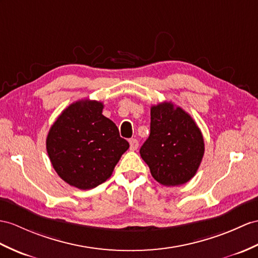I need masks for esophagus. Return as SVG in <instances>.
<instances>
[{"label": "esophagus", "instance_id": "esophagus-1", "mask_svg": "<svg viewBox=\"0 0 258 258\" xmlns=\"http://www.w3.org/2000/svg\"><path fill=\"white\" fill-rule=\"evenodd\" d=\"M129 144H130V150L131 151H136L138 149V147H139V142H138L137 139H130L129 140Z\"/></svg>", "mask_w": 258, "mask_h": 258}]
</instances>
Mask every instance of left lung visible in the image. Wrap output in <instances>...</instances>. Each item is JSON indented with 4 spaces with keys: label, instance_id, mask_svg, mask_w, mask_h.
Segmentation results:
<instances>
[{
    "label": "left lung",
    "instance_id": "obj_1",
    "mask_svg": "<svg viewBox=\"0 0 258 258\" xmlns=\"http://www.w3.org/2000/svg\"><path fill=\"white\" fill-rule=\"evenodd\" d=\"M204 153L203 134L189 114L172 102L151 107L150 136L140 155L156 181L164 186L187 183L196 174Z\"/></svg>",
    "mask_w": 258,
    "mask_h": 258
}]
</instances>
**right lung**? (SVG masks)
<instances>
[{
  "label": "right lung",
  "mask_w": 258,
  "mask_h": 258,
  "mask_svg": "<svg viewBox=\"0 0 258 258\" xmlns=\"http://www.w3.org/2000/svg\"><path fill=\"white\" fill-rule=\"evenodd\" d=\"M103 108L97 100H78L61 112L47 136V152L54 171L82 190L107 180L129 149L117 125L102 114Z\"/></svg>",
  "instance_id": "add662e5"
}]
</instances>
